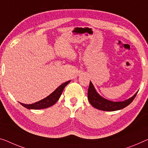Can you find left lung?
Here are the masks:
<instances>
[{"label": "left lung", "mask_w": 148, "mask_h": 148, "mask_svg": "<svg viewBox=\"0 0 148 148\" xmlns=\"http://www.w3.org/2000/svg\"><path fill=\"white\" fill-rule=\"evenodd\" d=\"M138 92L132 97L123 102H112L104 99L97 92L96 90L90 81L87 96L88 100L93 107L104 111H115L120 110L129 105L134 101Z\"/></svg>", "instance_id": "left-lung-1"}]
</instances>
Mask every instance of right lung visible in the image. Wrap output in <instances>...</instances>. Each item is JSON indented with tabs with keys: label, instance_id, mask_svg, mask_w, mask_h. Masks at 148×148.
Listing matches in <instances>:
<instances>
[{
	"label": "right lung",
	"instance_id": "add662e5",
	"mask_svg": "<svg viewBox=\"0 0 148 148\" xmlns=\"http://www.w3.org/2000/svg\"><path fill=\"white\" fill-rule=\"evenodd\" d=\"M70 81H68L65 83H63L62 85H61L58 88H57L54 91L51 93V95H49V96H47L45 99L41 100V101L36 102V103L34 104H26L20 103L22 106H24L25 108H28V109H42V108H48L49 106L53 105L57 101H58V99H60V96L62 94V92L64 88L65 87L67 84H69Z\"/></svg>",
	"mask_w": 148,
	"mask_h": 148
}]
</instances>
